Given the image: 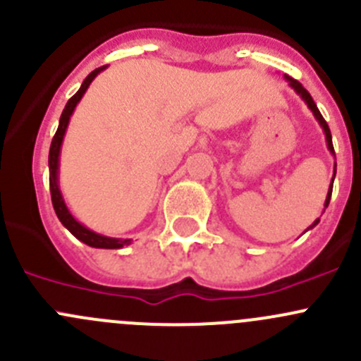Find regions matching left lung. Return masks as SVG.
Here are the masks:
<instances>
[{
    "label": "left lung",
    "mask_w": 361,
    "mask_h": 361,
    "mask_svg": "<svg viewBox=\"0 0 361 361\" xmlns=\"http://www.w3.org/2000/svg\"><path fill=\"white\" fill-rule=\"evenodd\" d=\"M286 80H288V83H290V87H292V89L295 90V92L298 94V96L302 97V99L305 101V104H307L309 106V110L312 111V115L316 116V120H318L319 122V126L323 127V133H325V137H326V147H329V150L332 152V155H336V152H334V145H332V134H330V129H329V123L325 122V118H323V115L322 113H319V110H318V106H316V103L314 101H312V97H311V94L307 92V90L304 89V87H302V83L300 82H297V80H293V78H290V76H285ZM336 167H337V164H336ZM334 178H336V169H334ZM332 187H334V180H332V183H330V188H329V194H326V201H325V207H329V202H330V197H332ZM318 221L319 220H314V224L311 225V227H307V231L309 228H312L314 227V225H318Z\"/></svg>",
    "instance_id": "left-lung-1"
}]
</instances>
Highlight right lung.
Returning a JSON list of instances; mask_svg holds the SVG:
<instances>
[{"label": "right lung", "instance_id": "add662e5", "mask_svg": "<svg viewBox=\"0 0 361 361\" xmlns=\"http://www.w3.org/2000/svg\"><path fill=\"white\" fill-rule=\"evenodd\" d=\"M103 69H106V66H101V68L94 69V71L90 73V75L87 76L85 80H83V83H82V87H80V89H78V92H76L75 96H73L71 99L68 101L66 106H64L63 115H61V118H59V127H57L56 136H54V140H52V145H50V154H49L50 176H49V181H50V195H52V204H54V209H56L57 218H59L61 224H63L64 227H66L68 231L71 232V234L75 235L76 239H78V241L85 243L87 246H92V248L118 250V248H123V246L130 245V241H133V239L106 238V235L96 234V232L90 231V228L83 227V225L80 224V221H76L75 216H73V214L69 213L66 202H64L63 194H61V190H59V178H57V174H59L61 145H63L64 134H66L68 123H69V116L73 115V111H75L76 104L80 103V99H82V97H83L85 90L89 89L90 82H92V80L96 78V76L99 75V73L103 71Z\"/></svg>", "mask_w": 361, "mask_h": 361}]
</instances>
